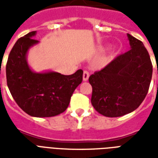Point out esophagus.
<instances>
[{
	"label": "esophagus",
	"mask_w": 158,
	"mask_h": 158,
	"mask_svg": "<svg viewBox=\"0 0 158 158\" xmlns=\"http://www.w3.org/2000/svg\"><path fill=\"white\" fill-rule=\"evenodd\" d=\"M89 72H88V71H85L84 73H83V80H84V81H87V80L89 79Z\"/></svg>",
	"instance_id": "1"
}]
</instances>
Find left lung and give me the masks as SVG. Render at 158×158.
Returning a JSON list of instances; mask_svg holds the SVG:
<instances>
[{"label": "left lung", "instance_id": "obj_1", "mask_svg": "<svg viewBox=\"0 0 158 158\" xmlns=\"http://www.w3.org/2000/svg\"><path fill=\"white\" fill-rule=\"evenodd\" d=\"M130 50L89 76L91 104L103 116L115 118L131 113L149 89L152 64L142 42L127 34Z\"/></svg>", "mask_w": 158, "mask_h": 158}]
</instances>
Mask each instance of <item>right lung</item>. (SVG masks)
Returning a JSON list of instances; mask_svg holds the SVG:
<instances>
[{
    "instance_id": "add662e5",
    "label": "right lung",
    "mask_w": 158,
    "mask_h": 158,
    "mask_svg": "<svg viewBox=\"0 0 158 158\" xmlns=\"http://www.w3.org/2000/svg\"><path fill=\"white\" fill-rule=\"evenodd\" d=\"M36 31L17 40L9 54L6 73L7 86L19 107L36 118L53 117L69 106L75 89L81 84L83 70L63 75L54 71L36 73L28 63L29 50L39 44Z\"/></svg>"
}]
</instances>
